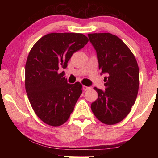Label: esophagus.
<instances>
[{
  "label": "esophagus",
  "mask_w": 158,
  "mask_h": 158,
  "mask_svg": "<svg viewBox=\"0 0 158 158\" xmlns=\"http://www.w3.org/2000/svg\"><path fill=\"white\" fill-rule=\"evenodd\" d=\"M90 87H88V86H85V85H83V89L84 90H89L90 89Z\"/></svg>",
  "instance_id": "esophagus-1"
}]
</instances>
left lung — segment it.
<instances>
[{"mask_svg":"<svg viewBox=\"0 0 158 158\" xmlns=\"http://www.w3.org/2000/svg\"><path fill=\"white\" fill-rule=\"evenodd\" d=\"M97 54L98 68L104 77L105 90L94 87L98 98L91 110L103 124H117L128 115L137 98L139 70L129 47L118 36L110 33L88 34Z\"/></svg>","mask_w":158,"mask_h":158,"instance_id":"8db88e82","label":"left lung"}]
</instances>
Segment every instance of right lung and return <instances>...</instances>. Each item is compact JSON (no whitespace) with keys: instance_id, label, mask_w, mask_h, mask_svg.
Listing matches in <instances>:
<instances>
[{"instance_id":"right-lung-1","label":"right lung","mask_w":158,"mask_h":158,"mask_svg":"<svg viewBox=\"0 0 158 158\" xmlns=\"http://www.w3.org/2000/svg\"><path fill=\"white\" fill-rule=\"evenodd\" d=\"M88 39L83 34L51 33L42 36L29 52L25 66V88L36 116L53 127L66 122L82 94L79 82L68 83L60 68H66L73 54Z\"/></svg>"}]
</instances>
